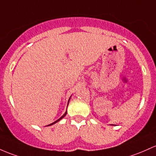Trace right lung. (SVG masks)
<instances>
[{"label": "right lung", "mask_w": 156, "mask_h": 156, "mask_svg": "<svg viewBox=\"0 0 156 156\" xmlns=\"http://www.w3.org/2000/svg\"><path fill=\"white\" fill-rule=\"evenodd\" d=\"M70 98H71V96H70V98H69V101H68V104H67V106H68V104H69V100H70ZM66 113H67V111H66V112H65V113H64V115H62V116H61V118H60V119H58V120H57V121H55V122H53V123H52V124H49V125H47V126H51V125H52V124H55V123L58 122V121H61V119H63V118H64V116H66Z\"/></svg>", "instance_id": "right-lung-1"}]
</instances>
